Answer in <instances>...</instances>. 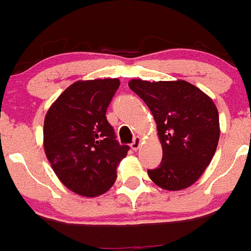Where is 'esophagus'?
<instances>
[{
  "instance_id": "obj_1",
  "label": "esophagus",
  "mask_w": 251,
  "mask_h": 251,
  "mask_svg": "<svg viewBox=\"0 0 251 251\" xmlns=\"http://www.w3.org/2000/svg\"><path fill=\"white\" fill-rule=\"evenodd\" d=\"M141 142H142L141 137L136 136V137L133 138V142H132V143H131V148H132L133 151H137V149L140 148V146H141Z\"/></svg>"
}]
</instances>
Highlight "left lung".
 <instances>
[{"label": "left lung", "instance_id": "obj_1", "mask_svg": "<svg viewBox=\"0 0 251 251\" xmlns=\"http://www.w3.org/2000/svg\"><path fill=\"white\" fill-rule=\"evenodd\" d=\"M128 87L144 100L156 123L163 147L160 165L148 175L166 191L192 186L211 161L220 138L219 111L192 83L133 78Z\"/></svg>", "mask_w": 251, "mask_h": 251}]
</instances>
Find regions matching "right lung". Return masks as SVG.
<instances>
[{
  "label": "right lung",
  "instance_id": "right-lung-1",
  "mask_svg": "<svg viewBox=\"0 0 251 251\" xmlns=\"http://www.w3.org/2000/svg\"><path fill=\"white\" fill-rule=\"evenodd\" d=\"M119 78L76 81L48 109L44 148L63 184L82 197L105 193L130 147L120 146L107 113Z\"/></svg>",
  "mask_w": 251,
  "mask_h": 251
}]
</instances>
